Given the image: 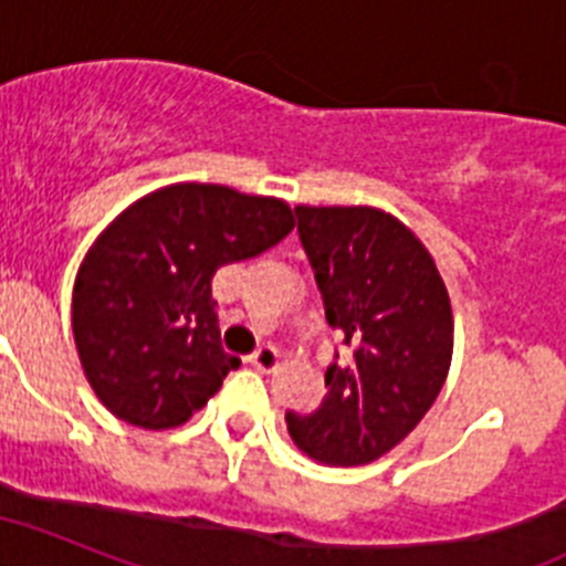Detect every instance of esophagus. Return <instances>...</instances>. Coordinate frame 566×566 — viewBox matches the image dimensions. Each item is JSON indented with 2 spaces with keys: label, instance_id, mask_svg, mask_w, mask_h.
<instances>
[{
  "label": "esophagus",
  "instance_id": "34e87169",
  "mask_svg": "<svg viewBox=\"0 0 566 566\" xmlns=\"http://www.w3.org/2000/svg\"><path fill=\"white\" fill-rule=\"evenodd\" d=\"M250 365H253L255 371L270 374L275 371V365H279V354H275V348H270V345H261V348L250 356Z\"/></svg>",
  "mask_w": 566,
  "mask_h": 566
}]
</instances>
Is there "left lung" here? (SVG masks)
<instances>
[{"instance_id": "1", "label": "left lung", "mask_w": 566, "mask_h": 566, "mask_svg": "<svg viewBox=\"0 0 566 566\" xmlns=\"http://www.w3.org/2000/svg\"><path fill=\"white\" fill-rule=\"evenodd\" d=\"M298 235L350 359L325 371L313 415H287L298 452L322 467H363L402 443L449 377L454 316L434 259L377 207L298 203Z\"/></svg>"}]
</instances>
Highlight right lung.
Masks as SVG:
<instances>
[{
	"instance_id": "add662e5",
	"label": "right lung",
	"mask_w": 566,
	"mask_h": 566,
	"mask_svg": "<svg viewBox=\"0 0 566 566\" xmlns=\"http://www.w3.org/2000/svg\"><path fill=\"white\" fill-rule=\"evenodd\" d=\"M296 227L282 198L180 180L137 198L88 247L71 331L97 400L146 431L184 426L241 365L218 345L212 275Z\"/></svg>"
}]
</instances>
